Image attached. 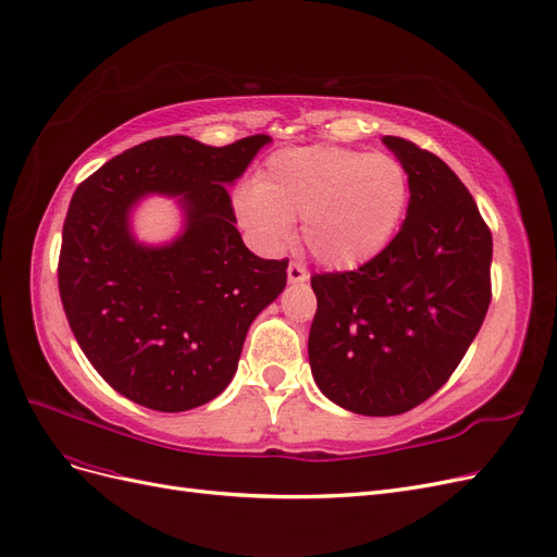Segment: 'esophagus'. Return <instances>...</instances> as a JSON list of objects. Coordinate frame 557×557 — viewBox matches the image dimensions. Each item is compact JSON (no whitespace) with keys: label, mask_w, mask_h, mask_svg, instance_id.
<instances>
[{"label":"esophagus","mask_w":557,"mask_h":557,"mask_svg":"<svg viewBox=\"0 0 557 557\" xmlns=\"http://www.w3.org/2000/svg\"><path fill=\"white\" fill-rule=\"evenodd\" d=\"M308 270H306V265H300V263H289V268H287V280L292 282V284H304V282H308Z\"/></svg>","instance_id":"esophagus-1"}]
</instances>
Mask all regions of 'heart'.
Wrapping results in <instances>:
<instances>
[{
	"instance_id": "1",
	"label": "heart",
	"mask_w": 557,
	"mask_h": 557,
	"mask_svg": "<svg viewBox=\"0 0 557 557\" xmlns=\"http://www.w3.org/2000/svg\"><path fill=\"white\" fill-rule=\"evenodd\" d=\"M408 200L410 177L399 158L317 145L270 156L257 184L237 190L235 214L265 247L282 245L294 219H304L312 257L352 270L389 247Z\"/></svg>"
}]
</instances>
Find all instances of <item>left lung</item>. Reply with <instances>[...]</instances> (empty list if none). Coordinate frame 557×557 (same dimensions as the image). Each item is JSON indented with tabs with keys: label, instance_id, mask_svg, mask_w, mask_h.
Returning a JSON list of instances; mask_svg holds the SVG:
<instances>
[{
	"label": "left lung",
	"instance_id": "obj_1",
	"mask_svg": "<svg viewBox=\"0 0 557 557\" xmlns=\"http://www.w3.org/2000/svg\"><path fill=\"white\" fill-rule=\"evenodd\" d=\"M410 200L389 247L347 273L310 280L308 357L326 399L357 416H399L438 392L490 306L492 233L457 174L401 137Z\"/></svg>",
	"mask_w": 557,
	"mask_h": 557
}]
</instances>
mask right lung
Segmentation results:
<instances>
[{
	"instance_id": "add662e5",
	"label": "right lung",
	"mask_w": 557,
	"mask_h": 557,
	"mask_svg": "<svg viewBox=\"0 0 557 557\" xmlns=\"http://www.w3.org/2000/svg\"><path fill=\"white\" fill-rule=\"evenodd\" d=\"M268 141L156 137L74 190L58 261L62 308L95 371L125 399L161 412L212 401L235 375L251 322L287 284L289 259L245 247L228 196ZM147 195L174 197L185 212L168 246L132 233L129 214Z\"/></svg>"
}]
</instances>
